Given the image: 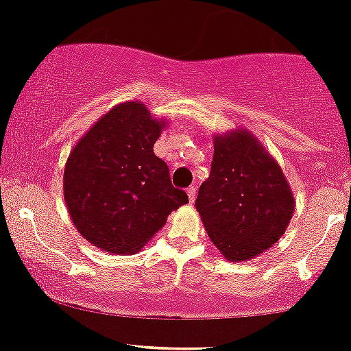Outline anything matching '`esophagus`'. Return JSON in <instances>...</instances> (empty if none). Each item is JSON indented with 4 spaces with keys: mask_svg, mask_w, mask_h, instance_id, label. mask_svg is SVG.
Masks as SVG:
<instances>
[{
    "mask_svg": "<svg viewBox=\"0 0 351 351\" xmlns=\"http://www.w3.org/2000/svg\"><path fill=\"white\" fill-rule=\"evenodd\" d=\"M187 195H189V202L194 204V200H195V187H189L187 189Z\"/></svg>",
    "mask_w": 351,
    "mask_h": 351,
    "instance_id": "34e87169",
    "label": "esophagus"
}]
</instances>
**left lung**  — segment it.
<instances>
[{
	"label": "left lung",
	"mask_w": 351,
	"mask_h": 351,
	"mask_svg": "<svg viewBox=\"0 0 351 351\" xmlns=\"http://www.w3.org/2000/svg\"><path fill=\"white\" fill-rule=\"evenodd\" d=\"M195 208L208 239L228 262H245L277 243L295 199L282 167L249 129L214 137L210 176Z\"/></svg>",
	"instance_id": "obj_1"
}]
</instances>
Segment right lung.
I'll list each match as a JSON object with an SVG mask.
<instances>
[{
    "mask_svg": "<svg viewBox=\"0 0 351 351\" xmlns=\"http://www.w3.org/2000/svg\"><path fill=\"white\" fill-rule=\"evenodd\" d=\"M167 121L141 101L114 106L77 141L64 165V202L77 232L97 249L137 254L189 202L154 154Z\"/></svg>",
    "mask_w": 351,
    "mask_h": 351,
    "instance_id": "right-lung-1",
    "label": "right lung"
}]
</instances>
